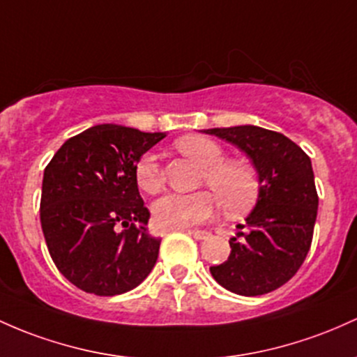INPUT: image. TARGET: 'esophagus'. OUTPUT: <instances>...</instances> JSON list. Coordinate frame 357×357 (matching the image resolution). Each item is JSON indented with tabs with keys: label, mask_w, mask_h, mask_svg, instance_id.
I'll use <instances>...</instances> for the list:
<instances>
[{
	"label": "esophagus",
	"mask_w": 357,
	"mask_h": 357,
	"mask_svg": "<svg viewBox=\"0 0 357 357\" xmlns=\"http://www.w3.org/2000/svg\"><path fill=\"white\" fill-rule=\"evenodd\" d=\"M188 234H190L191 237H195L197 241H203V238H206L210 236L206 230H198V229H193V230H188Z\"/></svg>",
	"instance_id": "esophagus-1"
}]
</instances>
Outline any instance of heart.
Instances as JSON below:
<instances>
[{
	"mask_svg": "<svg viewBox=\"0 0 357 357\" xmlns=\"http://www.w3.org/2000/svg\"><path fill=\"white\" fill-rule=\"evenodd\" d=\"M186 158L193 159L203 169V185L218 195L227 213H241L256 202L259 193V178L252 166L244 160L225 159L220 144L206 137L190 135L176 142ZM135 183L146 193H158L162 188V174L154 154H146L135 164ZM210 191L193 195L167 193L152 205V215L159 229H186L205 222L217 210L218 200Z\"/></svg>",
	"mask_w": 357,
	"mask_h": 357,
	"instance_id": "heart-1",
	"label": "heart"
}]
</instances>
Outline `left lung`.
Returning a JSON list of instances; mask_svg holds the SVG:
<instances>
[{
	"instance_id": "1",
	"label": "left lung",
	"mask_w": 357,
	"mask_h": 357,
	"mask_svg": "<svg viewBox=\"0 0 357 357\" xmlns=\"http://www.w3.org/2000/svg\"><path fill=\"white\" fill-rule=\"evenodd\" d=\"M203 132L245 152L259 178L256 206L237 225L229 259L211 266V276L242 296L274 291L295 276L310 250L319 208L312 160L288 137L256 125Z\"/></svg>"
}]
</instances>
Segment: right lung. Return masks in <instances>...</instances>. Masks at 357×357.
<instances>
[{
  "label": "right lung",
  "mask_w": 357,
  "mask_h": 357,
  "mask_svg": "<svg viewBox=\"0 0 357 357\" xmlns=\"http://www.w3.org/2000/svg\"><path fill=\"white\" fill-rule=\"evenodd\" d=\"M166 134L95 125L70 137L47 164L40 223L57 269L74 287L113 296L139 287L159 256L135 164ZM124 229L119 230V227Z\"/></svg>",
  "instance_id": "add662e5"
}]
</instances>
